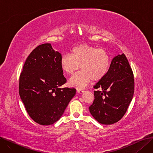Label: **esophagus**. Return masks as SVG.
Returning <instances> with one entry per match:
<instances>
[{
	"mask_svg": "<svg viewBox=\"0 0 153 153\" xmlns=\"http://www.w3.org/2000/svg\"><path fill=\"white\" fill-rule=\"evenodd\" d=\"M77 92L79 94H82L84 92V91L82 90V89H77Z\"/></svg>",
	"mask_w": 153,
	"mask_h": 153,
	"instance_id": "esophagus-1",
	"label": "esophagus"
}]
</instances>
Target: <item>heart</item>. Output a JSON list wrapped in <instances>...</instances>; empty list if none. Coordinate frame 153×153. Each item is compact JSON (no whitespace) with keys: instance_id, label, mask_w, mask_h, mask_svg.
Here are the masks:
<instances>
[{"instance_id":"b5f03b06","label":"heart","mask_w":153,"mask_h":153,"mask_svg":"<svg viewBox=\"0 0 153 153\" xmlns=\"http://www.w3.org/2000/svg\"><path fill=\"white\" fill-rule=\"evenodd\" d=\"M111 64L109 53L103 48L81 44L74 46L71 54L63 55L60 60L61 69L67 74L71 75L81 66V71L70 79L71 86L79 89L85 87L92 80L100 81L106 76Z\"/></svg>"}]
</instances>
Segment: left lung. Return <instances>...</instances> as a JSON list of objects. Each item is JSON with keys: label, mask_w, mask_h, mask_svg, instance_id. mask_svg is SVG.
Segmentation results:
<instances>
[{"label": "left lung", "mask_w": 153, "mask_h": 153, "mask_svg": "<svg viewBox=\"0 0 153 153\" xmlns=\"http://www.w3.org/2000/svg\"><path fill=\"white\" fill-rule=\"evenodd\" d=\"M91 115L102 124H114L125 114L134 90L133 71L124 54L112 59L106 76L96 84Z\"/></svg>", "instance_id": "left-lung-1"}]
</instances>
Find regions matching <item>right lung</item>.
I'll return each mask as SVG.
<instances>
[{
    "label": "right lung",
    "mask_w": 153,
    "mask_h": 153,
    "mask_svg": "<svg viewBox=\"0 0 153 153\" xmlns=\"http://www.w3.org/2000/svg\"><path fill=\"white\" fill-rule=\"evenodd\" d=\"M61 54L50 43L38 46L27 57L19 79V94L28 114L42 125L55 123L76 93L66 82L60 66Z\"/></svg>",
    "instance_id": "obj_1"
}]
</instances>
